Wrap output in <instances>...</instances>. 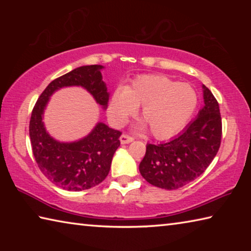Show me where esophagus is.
Here are the masks:
<instances>
[{
  "label": "esophagus",
  "instance_id": "1",
  "mask_svg": "<svg viewBox=\"0 0 251 251\" xmlns=\"http://www.w3.org/2000/svg\"><path fill=\"white\" fill-rule=\"evenodd\" d=\"M120 141H121V144L124 145V144H129V143L133 142L134 138L130 137V136H128V135H126V134H123L120 137Z\"/></svg>",
  "mask_w": 251,
  "mask_h": 251
}]
</instances>
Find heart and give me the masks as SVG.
<instances>
[{
    "instance_id": "b5f03b06",
    "label": "heart",
    "mask_w": 251,
    "mask_h": 251,
    "mask_svg": "<svg viewBox=\"0 0 251 251\" xmlns=\"http://www.w3.org/2000/svg\"><path fill=\"white\" fill-rule=\"evenodd\" d=\"M142 106L141 116L158 139L174 137L188 125L198 107V94L189 84L163 75H141L110 96L107 115L121 126ZM146 126L142 123L141 128Z\"/></svg>"
}]
</instances>
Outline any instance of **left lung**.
Returning a JSON list of instances; mask_svg holds the SVG:
<instances>
[{
  "label": "left lung",
  "instance_id": "8db88e82",
  "mask_svg": "<svg viewBox=\"0 0 251 251\" xmlns=\"http://www.w3.org/2000/svg\"><path fill=\"white\" fill-rule=\"evenodd\" d=\"M203 106L197 117L175 138L147 144L139 172L146 181L163 189H178L199 177L217 155L222 139L218 101L202 85Z\"/></svg>",
  "mask_w": 251,
  "mask_h": 251
}]
</instances>
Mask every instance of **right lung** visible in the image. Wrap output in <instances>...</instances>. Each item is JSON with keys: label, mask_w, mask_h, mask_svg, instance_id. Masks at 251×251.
<instances>
[{"label": "right lung", "mask_w": 251, "mask_h": 251, "mask_svg": "<svg viewBox=\"0 0 251 251\" xmlns=\"http://www.w3.org/2000/svg\"><path fill=\"white\" fill-rule=\"evenodd\" d=\"M103 70V65L80 66L54 79L37 100L29 121L32 151L41 172L53 184L70 192L90 189L105 179L121 145L122 133L99 122L78 141L61 142L46 129L44 112L55 92L73 86L86 90L101 108H107L109 92L101 76Z\"/></svg>", "instance_id": "obj_1"}]
</instances>
